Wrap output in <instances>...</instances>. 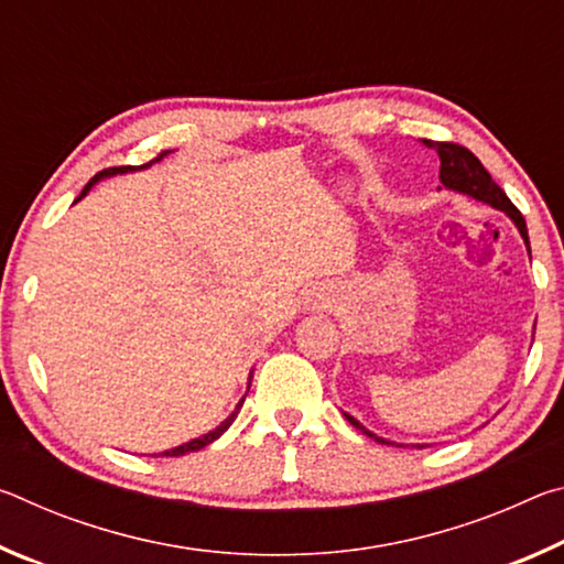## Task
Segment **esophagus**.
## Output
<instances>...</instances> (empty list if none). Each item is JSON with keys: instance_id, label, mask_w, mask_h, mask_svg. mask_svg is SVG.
<instances>
[{"instance_id": "obj_1", "label": "esophagus", "mask_w": 564, "mask_h": 564, "mask_svg": "<svg viewBox=\"0 0 564 564\" xmlns=\"http://www.w3.org/2000/svg\"><path fill=\"white\" fill-rule=\"evenodd\" d=\"M330 303H333V295L328 291L321 289L313 293V308H330Z\"/></svg>"}]
</instances>
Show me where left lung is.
Wrapping results in <instances>:
<instances>
[{
  "label": "left lung",
  "instance_id": "1",
  "mask_svg": "<svg viewBox=\"0 0 564 564\" xmlns=\"http://www.w3.org/2000/svg\"><path fill=\"white\" fill-rule=\"evenodd\" d=\"M425 144L431 147V149H435L437 151V159H441V184L447 191H455V194L470 196V198H475V202H482V204H488L492 208H498V212H502L514 224V228H518V231H520L522 241H524V248H528V253H530L528 224H524L522 214L512 206L510 198L505 196V191L498 184H495L492 176L488 174V169L480 164V159H477L473 151H467L460 144H447V141H425ZM343 415H346L348 423L352 427H358L362 435L373 437V441L383 443V445H395V443L386 441V437L370 433L368 427L362 425L360 420L352 417V415H348V413H343ZM398 447H403V445H398ZM413 447H427V445H420L417 443Z\"/></svg>",
  "mask_w": 564,
  "mask_h": 564
}]
</instances>
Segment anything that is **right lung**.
I'll list each match as a JSON object with an SVG mask.
<instances>
[{"instance_id":"obj_1","label":"right lung","mask_w":564,"mask_h":564,"mask_svg":"<svg viewBox=\"0 0 564 564\" xmlns=\"http://www.w3.org/2000/svg\"><path fill=\"white\" fill-rule=\"evenodd\" d=\"M171 154V151H161V154L154 159V161H149V164H144V166H113V169H104V171H99V174L97 176H94L91 181H89V184L87 186H84V191H82V194L79 196H76V202H82V198L84 196H87L89 194V191H91V186L94 184H99V181L101 178H109V176H121V174H131V171H141V169H149V166H154L156 164V161H161V159H164V156H169ZM74 202V204H76ZM251 378H253V373L251 376H248V388H251ZM246 393H248V390H246ZM243 400H246V395L241 398V400H238V405H236V410H234V413L231 415H228L226 420H224V423L221 425H216L214 427V431H208L206 435H202V437H194V441H188V443H184V445H178V447H171V451H164V453H161V455H164V457H178V455H186V453H196V451H202V447H206L208 443H214V441H218V437H221L226 431H228V427H231V423H234V420H236V415H238V410H241V405H243Z\"/></svg>"}]
</instances>
